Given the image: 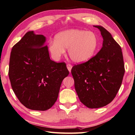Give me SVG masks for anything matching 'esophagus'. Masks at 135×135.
<instances>
[{"instance_id":"34e87169","label":"esophagus","mask_w":135,"mask_h":135,"mask_svg":"<svg viewBox=\"0 0 135 135\" xmlns=\"http://www.w3.org/2000/svg\"><path fill=\"white\" fill-rule=\"evenodd\" d=\"M67 69L68 70V71H69V72L71 73V69H72L73 66L71 65L70 64H67Z\"/></svg>"}]
</instances>
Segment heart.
Here are the masks:
<instances>
[{
	"label": "heart",
	"mask_w": 135,
	"mask_h": 135,
	"mask_svg": "<svg viewBox=\"0 0 135 135\" xmlns=\"http://www.w3.org/2000/svg\"><path fill=\"white\" fill-rule=\"evenodd\" d=\"M96 34L80 29H70L62 31L49 43L48 49L55 60H59L68 49V53L74 62H86L94 56L98 48Z\"/></svg>",
	"instance_id": "obj_1"
}]
</instances>
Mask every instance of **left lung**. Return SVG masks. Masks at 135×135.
Wrapping results in <instances>:
<instances>
[{
	"mask_svg": "<svg viewBox=\"0 0 135 135\" xmlns=\"http://www.w3.org/2000/svg\"><path fill=\"white\" fill-rule=\"evenodd\" d=\"M102 47L86 62L71 69L74 86L80 101L89 108H99L111 102L117 95L125 74L123 58L119 45L102 26Z\"/></svg>",
	"mask_w": 135,
	"mask_h": 135,
	"instance_id": "1",
	"label": "left lung"
}]
</instances>
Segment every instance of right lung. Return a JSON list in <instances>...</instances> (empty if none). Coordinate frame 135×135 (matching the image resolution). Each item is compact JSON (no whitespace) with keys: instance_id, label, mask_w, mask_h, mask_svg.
<instances>
[{"instance_id":"right-lung-1","label":"right lung","mask_w":135,"mask_h":135,"mask_svg":"<svg viewBox=\"0 0 135 135\" xmlns=\"http://www.w3.org/2000/svg\"><path fill=\"white\" fill-rule=\"evenodd\" d=\"M46 37L28 31L13 47L9 76L13 92L28 109L46 110L56 102L61 85L69 74L65 62L50 60Z\"/></svg>"}]
</instances>
